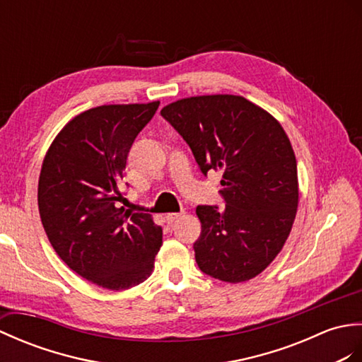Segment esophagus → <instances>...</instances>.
<instances>
[{"instance_id": "1", "label": "esophagus", "mask_w": 362, "mask_h": 362, "mask_svg": "<svg viewBox=\"0 0 362 362\" xmlns=\"http://www.w3.org/2000/svg\"><path fill=\"white\" fill-rule=\"evenodd\" d=\"M181 215H182L181 212H170V214H167V215H165V220H167V223H168V224H172V223H175L176 220H178Z\"/></svg>"}]
</instances>
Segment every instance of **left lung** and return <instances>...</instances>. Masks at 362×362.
Wrapping results in <instances>:
<instances>
[{"instance_id": "8db88e82", "label": "left lung", "mask_w": 362, "mask_h": 362, "mask_svg": "<svg viewBox=\"0 0 362 362\" xmlns=\"http://www.w3.org/2000/svg\"><path fill=\"white\" fill-rule=\"evenodd\" d=\"M160 116L189 144L203 175L223 172L226 206L197 207L199 269L229 284L260 274L284 247L299 203L297 163L282 125L232 94L176 100Z\"/></svg>"}]
</instances>
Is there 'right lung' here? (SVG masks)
Instances as JSON below:
<instances>
[{"label":"right lung","instance_id":"1","mask_svg":"<svg viewBox=\"0 0 362 362\" xmlns=\"http://www.w3.org/2000/svg\"><path fill=\"white\" fill-rule=\"evenodd\" d=\"M158 107L83 111L54 139L40 173V218L55 252L78 276L108 290H128L150 277L163 245L151 215L117 206L128 151Z\"/></svg>","mask_w":362,"mask_h":362}]
</instances>
